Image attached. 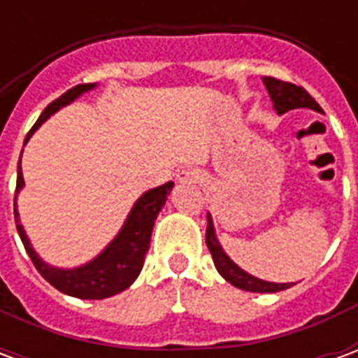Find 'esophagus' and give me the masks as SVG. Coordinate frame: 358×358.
I'll use <instances>...</instances> for the list:
<instances>
[{
    "instance_id": "34e87169",
    "label": "esophagus",
    "mask_w": 358,
    "mask_h": 358,
    "mask_svg": "<svg viewBox=\"0 0 358 358\" xmlns=\"http://www.w3.org/2000/svg\"><path fill=\"white\" fill-rule=\"evenodd\" d=\"M176 180L180 184H199V182H203V172L197 171V169H184V171L178 172Z\"/></svg>"
}]
</instances>
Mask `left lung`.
Segmentation results:
<instances>
[{
  "mask_svg": "<svg viewBox=\"0 0 358 358\" xmlns=\"http://www.w3.org/2000/svg\"><path fill=\"white\" fill-rule=\"evenodd\" d=\"M264 86H266V92L270 95V101L274 105V110L278 115H284L287 110L293 109H313L316 113H322L320 105L310 97V95L305 92L299 86L295 84H289V82L276 80V78H270V76H264L263 78ZM205 241H207V248H209L210 255H213V261H215V266H217L218 274L224 278L226 282H230L236 287H240L243 292H253V293H276L284 292L287 287H292L293 282H287V284H276V282H266V280H261V278L249 274L243 268H240L238 264L234 263L230 257L226 255V251L220 245V241L217 238V232H215V224H213V217L210 213L207 215V232H205Z\"/></svg>",
  "mask_w": 358,
  "mask_h": 358,
  "instance_id": "1",
  "label": "left lung"
}]
</instances>
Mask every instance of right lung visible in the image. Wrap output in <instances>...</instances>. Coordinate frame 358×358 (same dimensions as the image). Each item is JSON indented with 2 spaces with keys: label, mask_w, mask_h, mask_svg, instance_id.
<instances>
[{
  "label": "right lung",
  "mask_w": 358,
  "mask_h": 358,
  "mask_svg": "<svg viewBox=\"0 0 358 358\" xmlns=\"http://www.w3.org/2000/svg\"><path fill=\"white\" fill-rule=\"evenodd\" d=\"M95 86L97 84L74 86L66 94L61 95L59 99L50 103L40 115V118L36 120L32 130L27 134L24 145L32 138V134L51 115H55L59 109L71 105L74 99H78L82 94L94 90ZM22 187H24V178H22V169H20L19 161V166H17V192H15V222H17V232H19L20 240H22V245L27 249L28 257L32 259L38 272L61 293L73 295V297H78V299H107V297H113L117 293L124 292L126 287H130L134 284V280L140 276L141 266H143V261H145V253L149 251V241H151V232H153V226H155L157 215L164 207L166 197L174 187V182H166L163 186H157L153 189H148L145 194H141L140 199L134 203V207L128 213L122 228L109 241V245L103 249L99 255L94 257L92 261H88L86 264H80V266H74V268L51 266L34 251L27 232H24V226L20 224L19 210H17V197H19Z\"/></svg>",
  "instance_id": "obj_1"
}]
</instances>
